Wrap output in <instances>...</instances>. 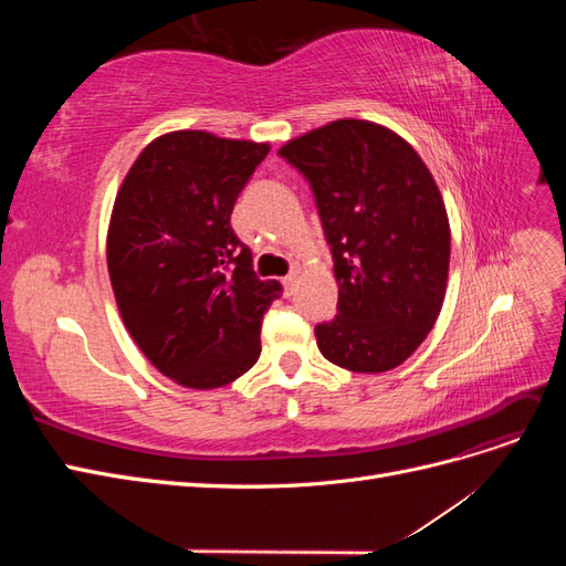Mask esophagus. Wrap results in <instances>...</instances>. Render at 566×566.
Returning a JSON list of instances; mask_svg holds the SVG:
<instances>
[{
    "instance_id": "1",
    "label": "esophagus",
    "mask_w": 566,
    "mask_h": 566,
    "mask_svg": "<svg viewBox=\"0 0 566 566\" xmlns=\"http://www.w3.org/2000/svg\"><path fill=\"white\" fill-rule=\"evenodd\" d=\"M295 283H297V276H295V273H290V276H285V279H283V285H285V290H287V295L293 293Z\"/></svg>"
}]
</instances>
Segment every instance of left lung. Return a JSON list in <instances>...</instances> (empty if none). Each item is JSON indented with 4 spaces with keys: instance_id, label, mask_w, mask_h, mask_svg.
I'll use <instances>...</instances> for the list:
<instances>
[{
    "instance_id": "1",
    "label": "left lung",
    "mask_w": 566,
    "mask_h": 566,
    "mask_svg": "<svg viewBox=\"0 0 566 566\" xmlns=\"http://www.w3.org/2000/svg\"><path fill=\"white\" fill-rule=\"evenodd\" d=\"M279 156L310 181L335 262L337 316L314 328L321 354L354 373L397 368L447 295L451 227L432 172L397 132L354 117Z\"/></svg>"
}]
</instances>
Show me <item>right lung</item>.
<instances>
[{
    "mask_svg": "<svg viewBox=\"0 0 566 566\" xmlns=\"http://www.w3.org/2000/svg\"><path fill=\"white\" fill-rule=\"evenodd\" d=\"M269 144L179 129L153 139L115 196L106 256L119 316L169 380L217 389L262 352V316L281 297L231 229L238 193Z\"/></svg>",
    "mask_w": 566,
    "mask_h": 566,
    "instance_id": "add662e5",
    "label": "right lung"
}]
</instances>
